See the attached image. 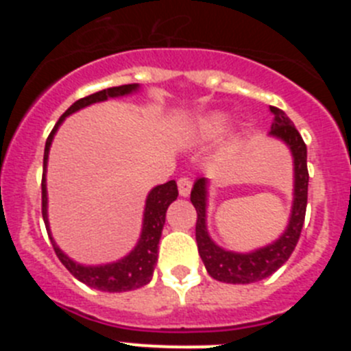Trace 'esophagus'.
Wrapping results in <instances>:
<instances>
[{
    "label": "esophagus",
    "mask_w": 351,
    "mask_h": 351,
    "mask_svg": "<svg viewBox=\"0 0 351 351\" xmlns=\"http://www.w3.org/2000/svg\"><path fill=\"white\" fill-rule=\"evenodd\" d=\"M178 188H179V195H181V197H188V195L191 193L190 178H179L178 179Z\"/></svg>",
    "instance_id": "esophagus-1"
}]
</instances>
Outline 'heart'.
<instances>
[{"label": "heart", "mask_w": 351, "mask_h": 351, "mask_svg": "<svg viewBox=\"0 0 351 351\" xmlns=\"http://www.w3.org/2000/svg\"><path fill=\"white\" fill-rule=\"evenodd\" d=\"M225 128L226 119L223 116H214L206 123V133H209V135H218V133H221Z\"/></svg>", "instance_id": "b5f03b06"}]
</instances>
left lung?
Returning a JSON list of instances; mask_svg holds the SVG:
<instances>
[{
	"mask_svg": "<svg viewBox=\"0 0 351 351\" xmlns=\"http://www.w3.org/2000/svg\"><path fill=\"white\" fill-rule=\"evenodd\" d=\"M272 117L271 135L287 142L293 154V167H295V190H293V207H291L290 223L287 230L276 243L253 251V253H232L225 251L210 241L206 226V197L207 182L200 178L191 190V204L197 209V225H195V237L200 258L206 265L207 272L214 280L223 283H255L274 274L278 269L290 258L299 243L302 232L304 218H306V206H308V147L304 144L300 133L293 126L290 117L278 107H271Z\"/></svg>",
	"mask_w": 351,
	"mask_h": 351,
	"instance_id": "1",
	"label": "left lung"
}]
</instances>
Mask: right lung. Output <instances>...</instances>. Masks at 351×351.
<instances>
[{"label":"right lung","mask_w":351,"mask_h":351,"mask_svg":"<svg viewBox=\"0 0 351 351\" xmlns=\"http://www.w3.org/2000/svg\"><path fill=\"white\" fill-rule=\"evenodd\" d=\"M138 86L137 84H125V86H116V88L101 89L98 93H93L89 96H84L80 100L68 108L66 112L60 117V121L56 123L52 128L51 135L45 142V151H43V176H42V216L45 226L49 228L47 221V188H45V169H47V158H49V147L52 144V137H54L58 126L63 123L66 116L71 112H75L79 108L88 107V105L96 104V101H104L107 98H114V96H123L128 93L135 91ZM178 184L176 181H169L165 184L156 186L151 193H149L147 200H145V210H144V226H142V235L138 239V244L135 250L125 256L123 260L116 263H108V265H100V267H84L80 263H75L73 260L68 258L60 247L56 246L52 241V247H54L56 255L61 260L64 267L71 272V276H75L77 280L82 281L88 287L96 288L101 291H128L141 288L147 285L153 278L154 265L158 262V243H160L161 230L165 225L167 209L170 204L178 198ZM49 237H51V230H49ZM52 239V237H51Z\"/></svg>","instance_id":"obj_1"}]
</instances>
